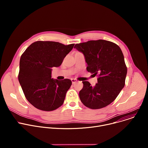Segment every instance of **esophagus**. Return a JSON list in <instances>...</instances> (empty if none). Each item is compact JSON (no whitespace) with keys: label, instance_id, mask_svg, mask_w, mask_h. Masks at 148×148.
<instances>
[{"label":"esophagus","instance_id":"obj_1","mask_svg":"<svg viewBox=\"0 0 148 148\" xmlns=\"http://www.w3.org/2000/svg\"><path fill=\"white\" fill-rule=\"evenodd\" d=\"M71 81H72V83L74 84H75V82H77V80L76 79H74V78H73V79H71Z\"/></svg>","mask_w":148,"mask_h":148}]
</instances>
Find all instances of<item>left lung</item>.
Listing matches in <instances>:
<instances>
[{
  "label": "left lung",
  "mask_w": 148,
  "mask_h": 148,
  "mask_svg": "<svg viewBox=\"0 0 148 148\" xmlns=\"http://www.w3.org/2000/svg\"><path fill=\"white\" fill-rule=\"evenodd\" d=\"M74 48L85 56L87 70L98 76L94 87L88 81H82L83 88L79 92L81 101L92 110L107 107L125 84L127 67L120 47L113 42L98 40L76 44Z\"/></svg>",
  "instance_id": "1"
}]
</instances>
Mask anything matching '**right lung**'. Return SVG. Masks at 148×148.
Here are the masks:
<instances>
[{
    "label": "right lung",
    "instance_id": "add662e5",
    "mask_svg": "<svg viewBox=\"0 0 148 148\" xmlns=\"http://www.w3.org/2000/svg\"><path fill=\"white\" fill-rule=\"evenodd\" d=\"M74 44L37 41L30 45L20 60L18 81L27 101L41 111L61 107L72 82L69 79L51 78V68L59 67Z\"/></svg>",
    "mask_w": 148,
    "mask_h": 148
}]
</instances>
